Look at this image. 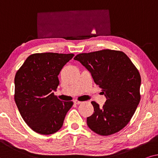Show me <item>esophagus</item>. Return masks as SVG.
Returning a JSON list of instances; mask_svg holds the SVG:
<instances>
[{"label":"esophagus","mask_w":158,"mask_h":158,"mask_svg":"<svg viewBox=\"0 0 158 158\" xmlns=\"http://www.w3.org/2000/svg\"><path fill=\"white\" fill-rule=\"evenodd\" d=\"M73 102H74L75 104H77V105L81 103V101H79V100H73Z\"/></svg>","instance_id":"1"}]
</instances>
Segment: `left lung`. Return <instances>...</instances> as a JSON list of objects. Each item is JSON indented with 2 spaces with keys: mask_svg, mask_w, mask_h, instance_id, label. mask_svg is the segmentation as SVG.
Listing matches in <instances>:
<instances>
[{
  "mask_svg": "<svg viewBox=\"0 0 158 158\" xmlns=\"http://www.w3.org/2000/svg\"><path fill=\"white\" fill-rule=\"evenodd\" d=\"M78 60L91 73L106 101L102 108L92 101L94 113L87 126L94 133L108 136L121 131L133 116L140 101L139 72L124 52L102 50L80 53Z\"/></svg>",
  "mask_w": 158,
  "mask_h": 158,
  "instance_id": "left-lung-1",
  "label": "left lung"
}]
</instances>
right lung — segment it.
<instances>
[{
	"mask_svg": "<svg viewBox=\"0 0 158 158\" xmlns=\"http://www.w3.org/2000/svg\"><path fill=\"white\" fill-rule=\"evenodd\" d=\"M74 55L43 52L30 55L16 73L14 100L25 123L37 133L49 135L62 127L73 102L54 94L58 76Z\"/></svg>",
	"mask_w": 158,
	"mask_h": 158,
	"instance_id": "add662e5",
	"label": "right lung"
}]
</instances>
